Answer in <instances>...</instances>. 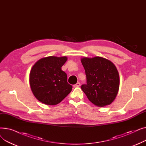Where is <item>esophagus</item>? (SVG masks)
Listing matches in <instances>:
<instances>
[{
    "label": "esophagus",
    "instance_id": "1",
    "mask_svg": "<svg viewBox=\"0 0 146 146\" xmlns=\"http://www.w3.org/2000/svg\"><path fill=\"white\" fill-rule=\"evenodd\" d=\"M80 86V83L79 82H78V83H76V85H74V87H79Z\"/></svg>",
    "mask_w": 146,
    "mask_h": 146
}]
</instances>
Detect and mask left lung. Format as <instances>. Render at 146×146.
<instances>
[{
  "mask_svg": "<svg viewBox=\"0 0 146 146\" xmlns=\"http://www.w3.org/2000/svg\"><path fill=\"white\" fill-rule=\"evenodd\" d=\"M81 62L85 68L87 85L81 86L89 100L97 106L110 105L119 88V75L116 66L104 57H84Z\"/></svg>",
  "mask_w": 146,
  "mask_h": 146,
  "instance_id": "left-lung-1",
  "label": "left lung"
}]
</instances>
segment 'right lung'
<instances>
[{"label":"right lung","mask_w":146,"mask_h":146,"mask_svg":"<svg viewBox=\"0 0 146 146\" xmlns=\"http://www.w3.org/2000/svg\"><path fill=\"white\" fill-rule=\"evenodd\" d=\"M67 57H44L34 64L29 73L30 87L35 97L48 105H56L70 93L72 86L67 83L66 73L61 67Z\"/></svg>","instance_id":"right-lung-1"}]
</instances>
